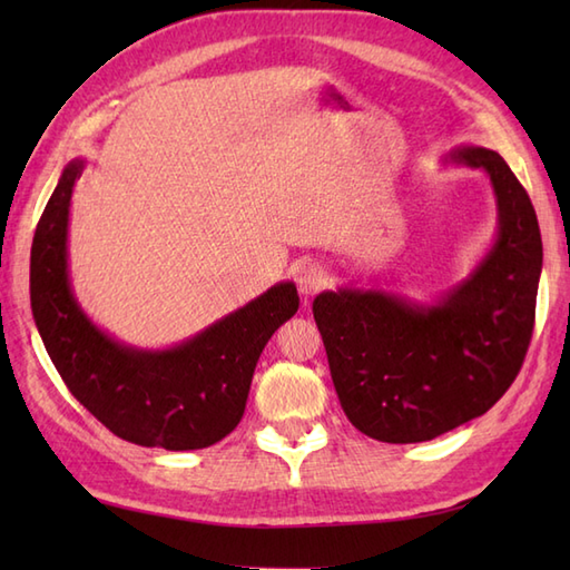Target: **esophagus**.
<instances>
[{
    "label": "esophagus",
    "instance_id": "1",
    "mask_svg": "<svg viewBox=\"0 0 570 570\" xmlns=\"http://www.w3.org/2000/svg\"><path fill=\"white\" fill-rule=\"evenodd\" d=\"M323 284H325V269L318 262H306L296 269V286L304 296L316 294Z\"/></svg>",
    "mask_w": 570,
    "mask_h": 570
}]
</instances>
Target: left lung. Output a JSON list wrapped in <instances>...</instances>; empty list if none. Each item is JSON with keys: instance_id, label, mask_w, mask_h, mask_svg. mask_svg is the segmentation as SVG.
<instances>
[{"instance_id": "1", "label": "left lung", "mask_w": 570, "mask_h": 570, "mask_svg": "<svg viewBox=\"0 0 570 570\" xmlns=\"http://www.w3.org/2000/svg\"><path fill=\"white\" fill-rule=\"evenodd\" d=\"M448 164L480 168L498 203V237L433 304L382 288H337L313 301L345 416L384 443H421L498 404L534 331L541 233L527 190L498 151L455 147Z\"/></svg>"}]
</instances>
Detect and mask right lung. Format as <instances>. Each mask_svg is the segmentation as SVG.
I'll return each instance as SVG.
<instances>
[{"label":"right lung","instance_id":"right-lung-1","mask_svg":"<svg viewBox=\"0 0 570 570\" xmlns=\"http://www.w3.org/2000/svg\"><path fill=\"white\" fill-rule=\"evenodd\" d=\"M82 168V159L63 168L31 245V311L48 357L70 394L119 439L166 451L223 441L245 414L264 345L298 311L294 282L274 284L174 347L115 341L70 286L68 215Z\"/></svg>","mask_w":570,"mask_h":570}]
</instances>
